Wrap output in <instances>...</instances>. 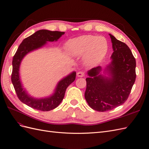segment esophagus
Segmentation results:
<instances>
[{"instance_id": "esophagus-1", "label": "esophagus", "mask_w": 149, "mask_h": 149, "mask_svg": "<svg viewBox=\"0 0 149 149\" xmlns=\"http://www.w3.org/2000/svg\"><path fill=\"white\" fill-rule=\"evenodd\" d=\"M77 76L78 77H83L84 76V72L83 71H78L77 73Z\"/></svg>"}]
</instances>
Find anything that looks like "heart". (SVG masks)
<instances>
[{"mask_svg": "<svg viewBox=\"0 0 149 149\" xmlns=\"http://www.w3.org/2000/svg\"><path fill=\"white\" fill-rule=\"evenodd\" d=\"M108 42L105 37L83 35L70 40L65 45L67 53L72 56L84 55L86 65L92 66L100 63L108 50Z\"/></svg>", "mask_w": 149, "mask_h": 149, "instance_id": "obj_1", "label": "heart"}]
</instances>
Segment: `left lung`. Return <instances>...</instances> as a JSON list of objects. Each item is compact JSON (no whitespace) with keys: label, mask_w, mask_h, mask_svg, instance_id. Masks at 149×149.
<instances>
[{"label":"left lung","mask_w":149,"mask_h":149,"mask_svg":"<svg viewBox=\"0 0 149 149\" xmlns=\"http://www.w3.org/2000/svg\"><path fill=\"white\" fill-rule=\"evenodd\" d=\"M113 48L111 63L101 74V67L88 72L84 97L93 109L105 112L124 104L129 96L136 78V61L129 47L109 34Z\"/></svg>","instance_id":"left-lung-1"}]
</instances>
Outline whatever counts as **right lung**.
<instances>
[{"instance_id": "add662e5", "label": "right lung", "mask_w": 149, "mask_h": 149, "mask_svg": "<svg viewBox=\"0 0 149 149\" xmlns=\"http://www.w3.org/2000/svg\"><path fill=\"white\" fill-rule=\"evenodd\" d=\"M63 31L40 30L25 38L20 43L13 56L12 60V82L15 90L17 97L20 101L29 107L42 111H48L55 109L63 100L66 89L76 78L75 71L66 76L58 82L52 96L42 99H36L30 96L22 86L19 76V68L22 60L26 54L44 46L47 42L57 41Z\"/></svg>"}]
</instances>
